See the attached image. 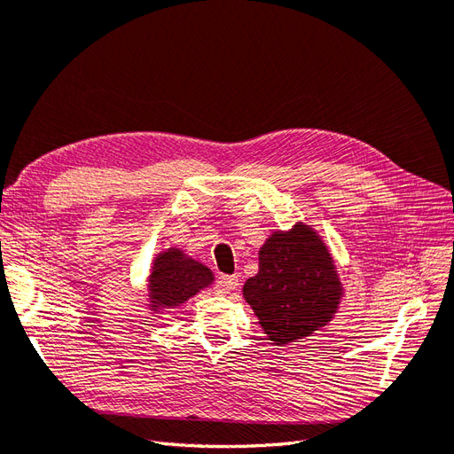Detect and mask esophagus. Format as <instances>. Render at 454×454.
<instances>
[{"instance_id": "esophagus-1", "label": "esophagus", "mask_w": 454, "mask_h": 454, "mask_svg": "<svg viewBox=\"0 0 454 454\" xmlns=\"http://www.w3.org/2000/svg\"><path fill=\"white\" fill-rule=\"evenodd\" d=\"M215 284H217V287H219V292L231 294V292H235V290H237L239 278H237V277H231V274H219L217 280H215Z\"/></svg>"}]
</instances>
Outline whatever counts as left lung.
<instances>
[{
	"mask_svg": "<svg viewBox=\"0 0 454 454\" xmlns=\"http://www.w3.org/2000/svg\"><path fill=\"white\" fill-rule=\"evenodd\" d=\"M242 292L270 340L290 342L332 320L340 282L324 242L307 225H295L265 242L259 272Z\"/></svg>",
	"mask_w": 454,
	"mask_h": 454,
	"instance_id": "1",
	"label": "left lung"
}]
</instances>
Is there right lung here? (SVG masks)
Returning <instances> with one entry per match:
<instances>
[{
	"label": "right lung",
	"instance_id": "right-lung-1",
	"mask_svg": "<svg viewBox=\"0 0 454 454\" xmlns=\"http://www.w3.org/2000/svg\"><path fill=\"white\" fill-rule=\"evenodd\" d=\"M212 282V272L193 259H185L180 250L159 255L151 272L149 290L153 303L176 307Z\"/></svg>",
	"mask_w": 454,
	"mask_h": 454
}]
</instances>
